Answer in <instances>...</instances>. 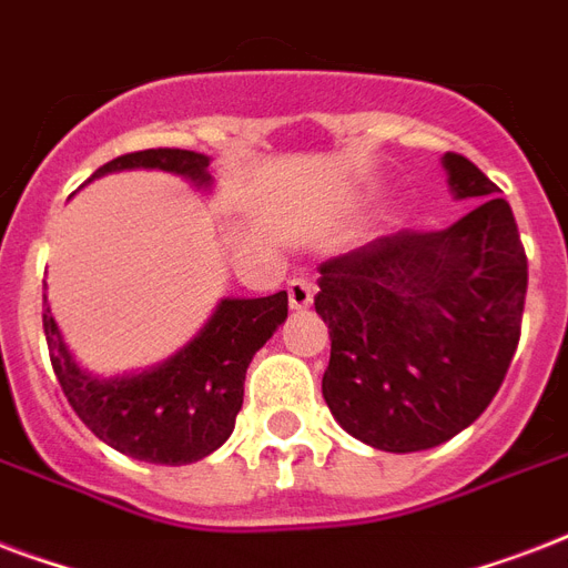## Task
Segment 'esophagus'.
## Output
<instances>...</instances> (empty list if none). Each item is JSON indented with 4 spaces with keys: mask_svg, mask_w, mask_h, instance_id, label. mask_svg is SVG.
<instances>
[{
    "mask_svg": "<svg viewBox=\"0 0 568 568\" xmlns=\"http://www.w3.org/2000/svg\"><path fill=\"white\" fill-rule=\"evenodd\" d=\"M312 297H315V285L310 283V280H292L288 283V306H292L294 312H303L306 306L312 303Z\"/></svg>",
    "mask_w": 568,
    "mask_h": 568,
    "instance_id": "34e87169",
    "label": "esophagus"
}]
</instances>
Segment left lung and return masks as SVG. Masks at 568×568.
<instances>
[{"label":"left lung","instance_id":"left-lung-1","mask_svg":"<svg viewBox=\"0 0 568 568\" xmlns=\"http://www.w3.org/2000/svg\"><path fill=\"white\" fill-rule=\"evenodd\" d=\"M442 164L457 200L484 203L448 230H400L318 267L315 312L333 342L324 400L354 439L392 454L466 430L521 336L528 256L510 203L466 155Z\"/></svg>","mask_w":568,"mask_h":568}]
</instances>
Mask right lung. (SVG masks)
<instances>
[{"label": "right lung", "mask_w": 568, "mask_h": 568, "mask_svg": "<svg viewBox=\"0 0 568 568\" xmlns=\"http://www.w3.org/2000/svg\"><path fill=\"white\" fill-rule=\"evenodd\" d=\"M164 171L209 185V159L191 150H141L118 155L93 176L114 171ZM91 176V180H93ZM47 303V297H43ZM288 318V294L253 301H221L200 336L153 372L102 379L79 368L43 310L49 359L58 383L88 430L132 459L155 466H189L230 439L244 404V374L258 347Z\"/></svg>", "instance_id": "1"}]
</instances>
